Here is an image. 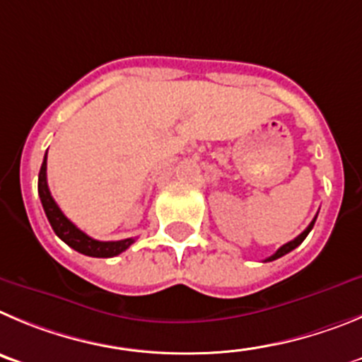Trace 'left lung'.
Segmentation results:
<instances>
[{"label":"left lung","instance_id":"1","mask_svg":"<svg viewBox=\"0 0 362 362\" xmlns=\"http://www.w3.org/2000/svg\"><path fill=\"white\" fill-rule=\"evenodd\" d=\"M315 218H317V216H315ZM315 218H314V220L310 221V226H308L307 229L303 230V233L299 234L298 238H294V240H292V242H288V243H285V245H283V247H279V249L276 250V252L272 254V256H270V258H267L265 262H274V259L281 258V256H285V254H288V252H291V250H294L296 247H298V245H301V243H303V240H305V238L308 236V233H310V230H312V227H314V223H315Z\"/></svg>","mask_w":362,"mask_h":362}]
</instances>
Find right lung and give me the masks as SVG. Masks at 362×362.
<instances>
[{"label":"right lung","mask_w":362,"mask_h":362,"mask_svg":"<svg viewBox=\"0 0 362 362\" xmlns=\"http://www.w3.org/2000/svg\"><path fill=\"white\" fill-rule=\"evenodd\" d=\"M37 191L39 198H41V204H43L45 214H47L48 221H50L54 233L57 234L68 247H71V249L77 250V252L84 254V256H92V258H113L117 254L124 252V250L135 242L133 238H126V240H119V242H99V240H93V238L88 236L86 233L77 229V227L64 216L63 211L59 209V205L55 204V200L52 198L47 182V155H45L41 171H39Z\"/></svg>","instance_id":"right-lung-1"}]
</instances>
